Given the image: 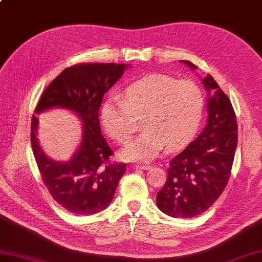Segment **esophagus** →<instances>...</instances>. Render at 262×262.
I'll list each match as a JSON object with an SVG mask.
<instances>
[{"label":"esophagus","mask_w":262,"mask_h":262,"mask_svg":"<svg viewBox=\"0 0 262 262\" xmlns=\"http://www.w3.org/2000/svg\"><path fill=\"white\" fill-rule=\"evenodd\" d=\"M135 168L137 169H143V170H148L151 168V165L149 164H135Z\"/></svg>","instance_id":"1"}]
</instances>
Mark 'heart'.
Instances as JSON below:
<instances>
[{
  "mask_svg": "<svg viewBox=\"0 0 262 262\" xmlns=\"http://www.w3.org/2000/svg\"><path fill=\"white\" fill-rule=\"evenodd\" d=\"M203 109L205 97L194 81L155 73L131 83L122 100L106 101L101 117L107 135L121 144L129 141L143 121L146 131L125 146L122 156L150 161L164 146L176 150L187 144L200 125Z\"/></svg>",
  "mask_w": 262,
  "mask_h": 262,
  "instance_id": "b5f03b06",
  "label": "heart"
}]
</instances>
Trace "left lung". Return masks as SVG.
<instances>
[{
	"label": "left lung",
	"instance_id": "1",
	"mask_svg": "<svg viewBox=\"0 0 262 262\" xmlns=\"http://www.w3.org/2000/svg\"><path fill=\"white\" fill-rule=\"evenodd\" d=\"M192 68L190 61H182ZM207 91L215 90L208 100V123L195 140L169 162L168 177L157 193V206L174 218H193L218 200L231 174L238 142V125L230 100L208 74ZM210 95V94H209Z\"/></svg>",
	"mask_w": 262,
	"mask_h": 262
}]
</instances>
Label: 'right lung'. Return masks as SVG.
Masks as SVG:
<instances>
[{
  "label": "right lung",
  "mask_w": 262,
  "mask_h": 262,
  "mask_svg": "<svg viewBox=\"0 0 262 262\" xmlns=\"http://www.w3.org/2000/svg\"><path fill=\"white\" fill-rule=\"evenodd\" d=\"M126 64L79 63L67 68L41 95L35 113L61 106L83 120L80 149L68 162H55L44 155L36 139L39 119L31 120V144L37 168L50 194L68 211L92 214L110 205L125 163L112 162V149L101 133L100 106L105 92L122 76Z\"/></svg>",
  "instance_id": "1"
}]
</instances>
